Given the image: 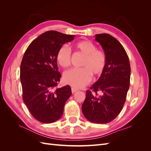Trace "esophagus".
<instances>
[{"label":"esophagus","mask_w":151,"mask_h":151,"mask_svg":"<svg viewBox=\"0 0 151 151\" xmlns=\"http://www.w3.org/2000/svg\"><path fill=\"white\" fill-rule=\"evenodd\" d=\"M78 91V89H76V88H72V93H76V91Z\"/></svg>","instance_id":"1"}]
</instances>
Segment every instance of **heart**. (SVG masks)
Segmentation results:
<instances>
[{
    "label": "heart",
    "instance_id": "b5f03b06",
    "mask_svg": "<svg viewBox=\"0 0 151 151\" xmlns=\"http://www.w3.org/2000/svg\"><path fill=\"white\" fill-rule=\"evenodd\" d=\"M77 51L84 55L80 68H72L65 72L63 80L65 83L76 88H83L92 79V74L101 75L106 63V57L102 50L96 49V45L89 40H81L74 44ZM56 59L62 67L70 65L71 52L67 47L63 45L58 50Z\"/></svg>",
    "mask_w": 151,
    "mask_h": 151
}]
</instances>
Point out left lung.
<instances>
[{"label": "left lung", "instance_id": "obj_1", "mask_svg": "<svg viewBox=\"0 0 151 151\" xmlns=\"http://www.w3.org/2000/svg\"><path fill=\"white\" fill-rule=\"evenodd\" d=\"M103 49L106 63L98 80L86 91L82 111L89 121L107 123L119 115L130 87V65L124 48L111 35H95Z\"/></svg>", "mask_w": 151, "mask_h": 151}]
</instances>
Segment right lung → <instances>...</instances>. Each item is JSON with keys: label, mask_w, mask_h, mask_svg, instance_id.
I'll return each mask as SVG.
<instances>
[{"label": "right lung", "mask_w": 151, "mask_h": 151, "mask_svg": "<svg viewBox=\"0 0 151 151\" xmlns=\"http://www.w3.org/2000/svg\"><path fill=\"white\" fill-rule=\"evenodd\" d=\"M74 37L57 31H47L30 43L22 58V98L32 116L42 123L58 120L72 94L68 85L56 88L61 77L56 55L58 50Z\"/></svg>", "instance_id": "add662e5"}]
</instances>
